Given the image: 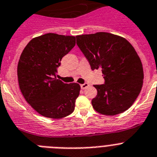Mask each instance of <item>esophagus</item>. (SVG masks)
I'll use <instances>...</instances> for the list:
<instances>
[{"label":"esophagus","mask_w":157,"mask_h":157,"mask_svg":"<svg viewBox=\"0 0 157 157\" xmlns=\"http://www.w3.org/2000/svg\"><path fill=\"white\" fill-rule=\"evenodd\" d=\"M87 87H88V84H87V83H84V84H80V88H81V89H85Z\"/></svg>","instance_id":"esophagus-1"}]
</instances>
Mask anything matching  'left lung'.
<instances>
[{"mask_svg":"<svg viewBox=\"0 0 157 157\" xmlns=\"http://www.w3.org/2000/svg\"><path fill=\"white\" fill-rule=\"evenodd\" d=\"M77 44L91 69H102L105 83L94 85L97 95L93 108L104 115H116L134 103L143 84L144 73L135 49L126 39L107 32L76 36Z\"/></svg>","mask_w":157,"mask_h":157,"instance_id":"left-lung-1","label":"left lung"}]
</instances>
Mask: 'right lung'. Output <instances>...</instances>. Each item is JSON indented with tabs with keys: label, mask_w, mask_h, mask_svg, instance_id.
Returning <instances> with one entry per match:
<instances>
[{
	"label": "right lung",
	"mask_w": 157,
	"mask_h": 157,
	"mask_svg": "<svg viewBox=\"0 0 157 157\" xmlns=\"http://www.w3.org/2000/svg\"><path fill=\"white\" fill-rule=\"evenodd\" d=\"M76 44V37L47 33L31 39L17 66L19 85L24 99L43 116L62 118L73 112L80 94L77 83L56 78L61 61Z\"/></svg>",
	"instance_id": "add662e5"
}]
</instances>
